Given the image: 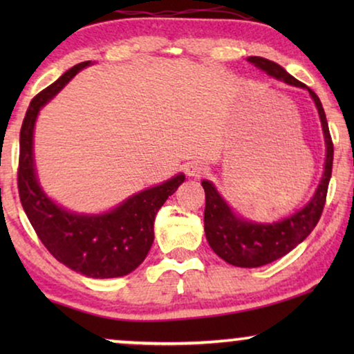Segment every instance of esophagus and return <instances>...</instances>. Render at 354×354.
I'll list each match as a JSON object with an SVG mask.
<instances>
[{"mask_svg": "<svg viewBox=\"0 0 354 354\" xmlns=\"http://www.w3.org/2000/svg\"><path fill=\"white\" fill-rule=\"evenodd\" d=\"M206 172V166H203L201 162H190L187 166V176L200 178L203 174Z\"/></svg>", "mask_w": 354, "mask_h": 354, "instance_id": "34e87169", "label": "esophagus"}]
</instances>
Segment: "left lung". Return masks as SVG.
<instances>
[{
	"label": "left lung",
	"mask_w": 354,
	"mask_h": 354,
	"mask_svg": "<svg viewBox=\"0 0 354 354\" xmlns=\"http://www.w3.org/2000/svg\"><path fill=\"white\" fill-rule=\"evenodd\" d=\"M248 61L275 79L287 82L290 85L308 88L306 85L290 75L283 67L275 64L274 61L264 59L259 56H251ZM308 91L317 106L324 137H326L327 156L322 180L319 183L313 200L301 211L295 212L287 219L274 222V224H256V222L243 221L232 212L211 182H201L206 195L205 232L207 243L225 263L236 266V268H259V266L272 263L301 243L321 219L324 205H326L328 182L332 177L333 143L321 100L311 88H308Z\"/></svg>",
	"instance_id": "8db88e82"
}]
</instances>
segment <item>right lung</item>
<instances>
[{
    "label": "right lung",
    "mask_w": 354,
    "mask_h": 354,
    "mask_svg": "<svg viewBox=\"0 0 354 354\" xmlns=\"http://www.w3.org/2000/svg\"><path fill=\"white\" fill-rule=\"evenodd\" d=\"M88 64L90 61H85L72 67L55 84L41 90L28 106L19 142V198L38 239L59 263L86 277H122L147 258L154 240V216L185 180V176L180 174L162 185L140 192L115 209L100 216L74 214L55 205L43 193L37 182L32 151L38 111Z\"/></svg>",
    "instance_id": "right-lung-1"
}]
</instances>
